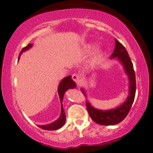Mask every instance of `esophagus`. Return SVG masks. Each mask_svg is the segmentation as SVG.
I'll return each instance as SVG.
<instances>
[{"label": "esophagus", "instance_id": "esophagus-1", "mask_svg": "<svg viewBox=\"0 0 153 153\" xmlns=\"http://www.w3.org/2000/svg\"><path fill=\"white\" fill-rule=\"evenodd\" d=\"M72 78L75 83H78V84H80V83H81V78H80L79 75H77V74H73L72 76Z\"/></svg>", "mask_w": 153, "mask_h": 153}]
</instances>
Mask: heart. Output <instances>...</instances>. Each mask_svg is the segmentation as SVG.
I'll list each match as a JSON object with an SVG mask.
<instances>
[{
  "mask_svg": "<svg viewBox=\"0 0 153 153\" xmlns=\"http://www.w3.org/2000/svg\"><path fill=\"white\" fill-rule=\"evenodd\" d=\"M94 48H95V45L93 44V43H90V44H88L87 45H86V47L85 48V51L87 53H89V52H90V51H92ZM103 54H104L103 50L100 48H98L97 51L94 52V53L93 54V56H91V59H90V60H89L90 65L91 66L96 65V64L99 62V61L102 59Z\"/></svg>",
  "mask_w": 153,
  "mask_h": 153,
  "instance_id": "obj_1",
  "label": "heart"
}]
</instances>
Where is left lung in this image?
Segmentation results:
<instances>
[{"instance_id":"obj_1","label":"left lung","mask_w":153,"mask_h":153,"mask_svg":"<svg viewBox=\"0 0 153 153\" xmlns=\"http://www.w3.org/2000/svg\"><path fill=\"white\" fill-rule=\"evenodd\" d=\"M110 58L117 59V60H118L123 65L129 81V94L125 102L121 105L110 110H100L95 108L91 105L89 101L86 102V108L91 120H94L96 123L102 125H114L121 123L129 113L136 94V75L133 70V63L127 50L117 39H115L114 51ZM81 91L86 95L84 89H81Z\"/></svg>"}]
</instances>
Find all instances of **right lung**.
Masks as SVG:
<instances>
[{
	"label": "right lung",
	"mask_w": 153,
	"mask_h": 153,
	"mask_svg": "<svg viewBox=\"0 0 153 153\" xmlns=\"http://www.w3.org/2000/svg\"><path fill=\"white\" fill-rule=\"evenodd\" d=\"M33 45L28 44L26 47L22 48L20 52V55H21L23 52L28 51L30 48H32ZM20 58V56H19ZM76 86V83L72 79V76H67L62 80V81L59 83V87H58V93H59V98L61 101V114L58 120L54 121L53 123L47 124L45 125H38L40 128L43 130H47V131H55L58 130L63 127L66 121V115L63 108V105H62V101H63V97L64 96V93L70 89H74Z\"/></svg>",
	"instance_id": "right-lung-1"
}]
</instances>
